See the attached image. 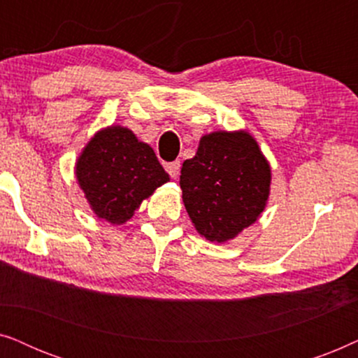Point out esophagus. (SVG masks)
<instances>
[{"label": "esophagus", "instance_id": "esophagus-1", "mask_svg": "<svg viewBox=\"0 0 358 358\" xmlns=\"http://www.w3.org/2000/svg\"><path fill=\"white\" fill-rule=\"evenodd\" d=\"M166 171H168L171 178L178 179L179 173H180V161H173V163L166 164Z\"/></svg>", "mask_w": 358, "mask_h": 358}]
</instances>
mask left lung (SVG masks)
I'll return each mask as SVG.
<instances>
[{"instance_id": "1", "label": "left lung", "mask_w": 358, "mask_h": 358, "mask_svg": "<svg viewBox=\"0 0 358 358\" xmlns=\"http://www.w3.org/2000/svg\"><path fill=\"white\" fill-rule=\"evenodd\" d=\"M272 169L246 130L212 131L180 169L182 202L200 236L228 243L267 207Z\"/></svg>"}]
</instances>
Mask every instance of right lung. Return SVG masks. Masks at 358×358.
<instances>
[{
  "label": "right lung",
  "mask_w": 358,
  "mask_h": 358,
  "mask_svg": "<svg viewBox=\"0 0 358 358\" xmlns=\"http://www.w3.org/2000/svg\"><path fill=\"white\" fill-rule=\"evenodd\" d=\"M75 176L96 217L110 224L129 222L145 199L169 182L153 148L122 125L91 136L78 156Z\"/></svg>",
  "instance_id": "add662e5"
}]
</instances>
